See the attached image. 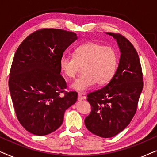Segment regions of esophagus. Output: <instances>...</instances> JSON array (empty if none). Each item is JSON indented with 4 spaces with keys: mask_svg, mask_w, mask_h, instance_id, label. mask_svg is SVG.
<instances>
[{
    "mask_svg": "<svg viewBox=\"0 0 157 157\" xmlns=\"http://www.w3.org/2000/svg\"><path fill=\"white\" fill-rule=\"evenodd\" d=\"M83 96H82V94H78V101H81V100H83Z\"/></svg>",
    "mask_w": 157,
    "mask_h": 157,
    "instance_id": "1",
    "label": "esophagus"
}]
</instances>
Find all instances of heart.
Wrapping results in <instances>:
<instances>
[{
	"label": "heart",
	"instance_id": "obj_1",
	"mask_svg": "<svg viewBox=\"0 0 157 157\" xmlns=\"http://www.w3.org/2000/svg\"><path fill=\"white\" fill-rule=\"evenodd\" d=\"M118 56L116 51L96 42L85 43L75 49L74 56H62L59 61L61 71L73 78L82 67L83 74L71 87L78 91H86L96 83L102 86L108 83L114 76Z\"/></svg>",
	"mask_w": 157,
	"mask_h": 157
}]
</instances>
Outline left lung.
<instances>
[{
  "label": "left lung",
  "instance_id": "8db88e82",
  "mask_svg": "<svg viewBox=\"0 0 157 157\" xmlns=\"http://www.w3.org/2000/svg\"><path fill=\"white\" fill-rule=\"evenodd\" d=\"M106 34L117 40L119 66L106 86L87 95L91 111L84 120L88 130L102 138L116 136L129 124L143 89L142 70L134 46L121 34Z\"/></svg>",
  "mask_w": 157,
  "mask_h": 157
}]
</instances>
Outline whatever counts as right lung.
Listing matches in <instances>:
<instances>
[{
  "label": "right lung",
  "mask_w": 157,
  "mask_h": 157,
  "mask_svg": "<svg viewBox=\"0 0 157 157\" xmlns=\"http://www.w3.org/2000/svg\"><path fill=\"white\" fill-rule=\"evenodd\" d=\"M76 39L74 32L40 29L30 34L15 53L9 91L19 122L31 134L44 136L58 129L65 111L76 101L77 92L64 91L67 85L59 66L63 52Z\"/></svg>",
  "instance_id": "1"
}]
</instances>
